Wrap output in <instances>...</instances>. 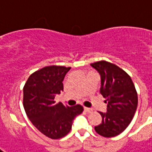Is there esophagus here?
I'll use <instances>...</instances> for the list:
<instances>
[{
  "instance_id": "34e87169",
  "label": "esophagus",
  "mask_w": 152,
  "mask_h": 152,
  "mask_svg": "<svg viewBox=\"0 0 152 152\" xmlns=\"http://www.w3.org/2000/svg\"><path fill=\"white\" fill-rule=\"evenodd\" d=\"M84 110H85L86 112H87V113H91V112H92V109H90V108H86V107L84 108Z\"/></svg>"
}]
</instances>
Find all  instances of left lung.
I'll return each instance as SVG.
<instances>
[{"instance_id":"1","label":"left lung","mask_w":152,"mask_h":152,"mask_svg":"<svg viewBox=\"0 0 152 152\" xmlns=\"http://www.w3.org/2000/svg\"><path fill=\"white\" fill-rule=\"evenodd\" d=\"M91 65L100 75V94L107 103V112H99L102 122L94 130L104 137H113L123 132L132 120L137 93L130 76L115 64L99 61Z\"/></svg>"}]
</instances>
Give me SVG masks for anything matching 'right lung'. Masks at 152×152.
I'll return each instance as SVG.
<instances>
[{"instance_id": "1", "label": "right lung", "mask_w": 152, "mask_h": 152, "mask_svg": "<svg viewBox=\"0 0 152 152\" xmlns=\"http://www.w3.org/2000/svg\"><path fill=\"white\" fill-rule=\"evenodd\" d=\"M71 67L48 66L31 74L24 85L25 113L39 132L52 139L65 137L72 129L74 118L83 112V107L56 104V94L63 91L66 74Z\"/></svg>"}]
</instances>
